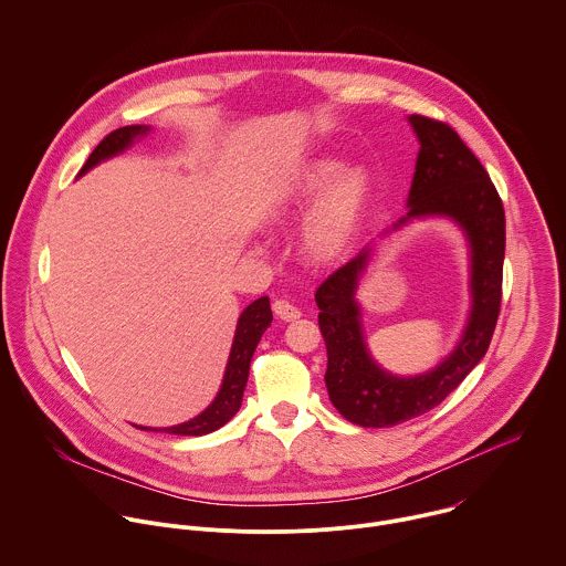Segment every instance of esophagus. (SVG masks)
Wrapping results in <instances>:
<instances>
[{
    "label": "esophagus",
    "mask_w": 566,
    "mask_h": 566,
    "mask_svg": "<svg viewBox=\"0 0 566 566\" xmlns=\"http://www.w3.org/2000/svg\"><path fill=\"white\" fill-rule=\"evenodd\" d=\"M272 310H274V314L281 321H296V318H301V310L296 305H292L290 301H285V298H276L272 303Z\"/></svg>",
    "instance_id": "esophagus-1"
}]
</instances>
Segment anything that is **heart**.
I'll return each mask as SVG.
<instances>
[{
  "label": "heart",
  "mask_w": 566,
  "mask_h": 566,
  "mask_svg": "<svg viewBox=\"0 0 566 566\" xmlns=\"http://www.w3.org/2000/svg\"><path fill=\"white\" fill-rule=\"evenodd\" d=\"M369 188V175L363 166L343 168L336 159H316L279 192L274 208L285 212L323 192L307 221L305 245L314 259L334 261L349 248L360 226Z\"/></svg>",
  "instance_id": "heart-1"
}]
</instances>
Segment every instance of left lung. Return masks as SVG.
I'll use <instances>...</instances> for the list:
<instances>
[{
    "label": "left lung",
    "mask_w": 566,
    "mask_h": 566,
    "mask_svg": "<svg viewBox=\"0 0 566 566\" xmlns=\"http://www.w3.org/2000/svg\"><path fill=\"white\" fill-rule=\"evenodd\" d=\"M409 124L420 150L409 210L391 230L424 217H447L462 228L471 252V312L460 343L438 367L418 376H396L369 356L356 303L371 248H363L318 285L327 394L340 416L360 427H394L438 407L486 354L502 301L504 208L495 186L451 126L422 115H411Z\"/></svg>",
    "instance_id": "obj_1"
}]
</instances>
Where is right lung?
<instances>
[{
	"label": "right lung",
	"instance_id": "right-lung-1",
	"mask_svg": "<svg viewBox=\"0 0 566 566\" xmlns=\"http://www.w3.org/2000/svg\"><path fill=\"white\" fill-rule=\"evenodd\" d=\"M148 133H150V126H126V128L113 130L93 150V155L88 157V161L84 164L80 175L88 172L99 161L124 153L128 146H133L137 139L146 137ZM270 323H272L270 298L261 296L254 303H250L237 323V334H234V343L230 349L226 376H223L221 389H219L217 398L212 400V405L206 411H201L197 418L175 424V427H164L159 431L177 433V436H203V433H210V431L223 427L241 407L243 389H245L248 376H250V360L254 356V349H256L263 332L270 327ZM142 429H146V427H142ZM153 431H157V429H153Z\"/></svg>",
	"mask_w": 566,
	"mask_h": 566
}]
</instances>
